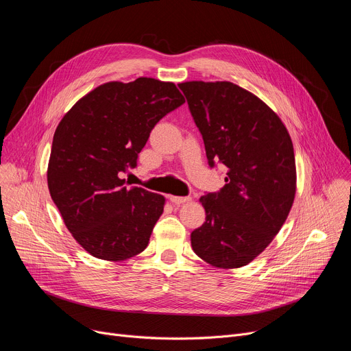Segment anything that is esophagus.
Here are the masks:
<instances>
[{
    "instance_id": "obj_1",
    "label": "esophagus",
    "mask_w": 351,
    "mask_h": 351,
    "mask_svg": "<svg viewBox=\"0 0 351 351\" xmlns=\"http://www.w3.org/2000/svg\"><path fill=\"white\" fill-rule=\"evenodd\" d=\"M169 200L175 205H182V204H186V202L191 200L189 196H169Z\"/></svg>"
}]
</instances>
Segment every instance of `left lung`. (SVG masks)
<instances>
[{
    "mask_svg": "<svg viewBox=\"0 0 351 351\" xmlns=\"http://www.w3.org/2000/svg\"><path fill=\"white\" fill-rule=\"evenodd\" d=\"M205 142L209 165L228 168L226 185L199 200L206 222L191 233L210 266L249 265L279 233L296 196L293 142L282 119L252 92L229 81L179 84Z\"/></svg>",
    "mask_w": 351,
    "mask_h": 351,
    "instance_id": "left-lung-1",
    "label": "left lung"
}]
</instances>
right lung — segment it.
Instances as JSON below:
<instances>
[{"instance_id":"add662e5","label":"right lung","mask_w":351,"mask_h":351,"mask_svg":"<svg viewBox=\"0 0 351 351\" xmlns=\"http://www.w3.org/2000/svg\"><path fill=\"white\" fill-rule=\"evenodd\" d=\"M185 102L173 82L112 81L82 97L55 129L47 180L73 239L94 257L122 262L143 252L165 197L128 188L154 126Z\"/></svg>"}]
</instances>
